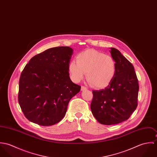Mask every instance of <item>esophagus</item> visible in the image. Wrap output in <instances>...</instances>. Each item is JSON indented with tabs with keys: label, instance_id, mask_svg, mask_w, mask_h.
Instances as JSON below:
<instances>
[{
	"label": "esophagus",
	"instance_id": "obj_1",
	"mask_svg": "<svg viewBox=\"0 0 157 157\" xmlns=\"http://www.w3.org/2000/svg\"><path fill=\"white\" fill-rule=\"evenodd\" d=\"M87 90V88L86 87V86H82V87H81V90Z\"/></svg>",
	"mask_w": 157,
	"mask_h": 157
}]
</instances>
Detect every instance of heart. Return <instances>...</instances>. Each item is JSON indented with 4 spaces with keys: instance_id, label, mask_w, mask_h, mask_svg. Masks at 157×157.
Here are the masks:
<instances>
[{
    "instance_id": "obj_1",
    "label": "heart",
    "mask_w": 157,
    "mask_h": 157,
    "mask_svg": "<svg viewBox=\"0 0 157 157\" xmlns=\"http://www.w3.org/2000/svg\"><path fill=\"white\" fill-rule=\"evenodd\" d=\"M68 70L72 80L82 81L87 74L90 85L97 88L108 86L115 76L117 64L112 56L94 49H88L76 56V62L71 61Z\"/></svg>"
}]
</instances>
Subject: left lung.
Masks as SVG:
<instances>
[{
  "instance_id": "left-lung-1",
  "label": "left lung",
  "mask_w": 157,
  "mask_h": 157,
  "mask_svg": "<svg viewBox=\"0 0 157 157\" xmlns=\"http://www.w3.org/2000/svg\"><path fill=\"white\" fill-rule=\"evenodd\" d=\"M111 54L117 64V72L104 90H93L90 109L101 124L112 125L127 120L138 105L139 85L134 66L117 49Z\"/></svg>"
}]
</instances>
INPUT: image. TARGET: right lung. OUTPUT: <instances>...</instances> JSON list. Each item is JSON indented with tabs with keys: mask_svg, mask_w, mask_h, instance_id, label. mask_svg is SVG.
<instances>
[{
	"mask_svg": "<svg viewBox=\"0 0 157 157\" xmlns=\"http://www.w3.org/2000/svg\"><path fill=\"white\" fill-rule=\"evenodd\" d=\"M72 53L69 46L49 48L32 57L24 67L18 101L30 121L47 126L63 118L70 100L81 89L69 77Z\"/></svg>",
	"mask_w": 157,
	"mask_h": 157,
	"instance_id": "1",
	"label": "right lung"
}]
</instances>
